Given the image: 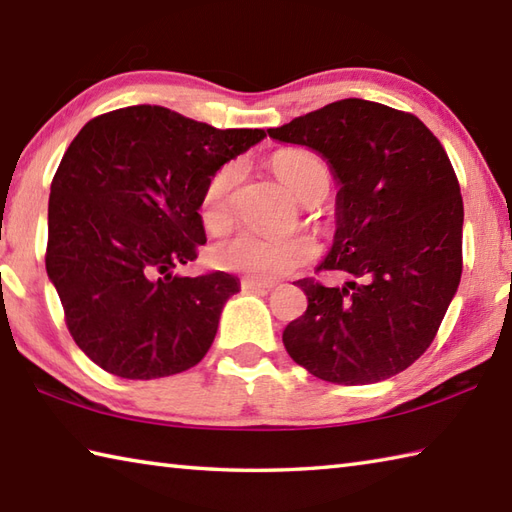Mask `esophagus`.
<instances>
[{
  "mask_svg": "<svg viewBox=\"0 0 512 512\" xmlns=\"http://www.w3.org/2000/svg\"><path fill=\"white\" fill-rule=\"evenodd\" d=\"M273 284L271 282H259V280H241V291H271Z\"/></svg>",
  "mask_w": 512,
  "mask_h": 512,
  "instance_id": "esophagus-1",
  "label": "esophagus"
}]
</instances>
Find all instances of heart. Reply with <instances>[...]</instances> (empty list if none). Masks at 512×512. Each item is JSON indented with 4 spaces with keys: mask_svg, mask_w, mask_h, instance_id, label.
<instances>
[{
    "mask_svg": "<svg viewBox=\"0 0 512 512\" xmlns=\"http://www.w3.org/2000/svg\"><path fill=\"white\" fill-rule=\"evenodd\" d=\"M271 170L288 190L304 203H318L327 197L331 185L329 163L306 147H288L271 156ZM241 163L230 161L210 176L201 194L199 217L208 230L224 228L232 215V194L239 183ZM318 257V241L304 230L286 235L235 232L217 241L210 250L212 264L221 271L241 273L259 282L291 275Z\"/></svg>",
    "mask_w": 512,
    "mask_h": 512,
    "instance_id": "b5f03b06",
    "label": "heart"
}]
</instances>
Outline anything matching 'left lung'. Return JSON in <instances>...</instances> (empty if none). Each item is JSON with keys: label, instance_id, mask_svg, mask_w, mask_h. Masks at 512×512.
I'll use <instances>...</instances> for the list:
<instances>
[{"label": "left lung", "instance_id": "obj_1", "mask_svg": "<svg viewBox=\"0 0 512 512\" xmlns=\"http://www.w3.org/2000/svg\"><path fill=\"white\" fill-rule=\"evenodd\" d=\"M268 136L331 163L338 230L318 273L351 277L342 288L297 280L309 304L282 333L288 356L336 385L407 369L432 345L463 271V199L439 138L410 111L360 98Z\"/></svg>", "mask_w": 512, "mask_h": 512}]
</instances>
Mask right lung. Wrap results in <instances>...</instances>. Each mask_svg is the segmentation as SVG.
Masks as SVG:
<instances>
[{
    "label": "right lung",
    "mask_w": 512,
    "mask_h": 512,
    "mask_svg": "<svg viewBox=\"0 0 512 512\" xmlns=\"http://www.w3.org/2000/svg\"><path fill=\"white\" fill-rule=\"evenodd\" d=\"M264 136L136 105L73 138L51 181L44 262L71 338L98 367L150 380L206 356L239 284L224 271H172L206 244L199 203L210 176Z\"/></svg>",
    "instance_id": "add662e5"
}]
</instances>
